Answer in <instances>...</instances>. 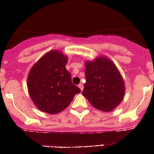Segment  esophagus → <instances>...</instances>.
<instances>
[{"mask_svg": "<svg viewBox=\"0 0 154 154\" xmlns=\"http://www.w3.org/2000/svg\"><path fill=\"white\" fill-rule=\"evenodd\" d=\"M79 88H80V90H81V91H83V90H84V85L82 84H79Z\"/></svg>", "mask_w": 154, "mask_h": 154, "instance_id": "esophagus-1", "label": "esophagus"}]
</instances>
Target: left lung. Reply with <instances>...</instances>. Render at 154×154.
Listing matches in <instances>:
<instances>
[{
  "mask_svg": "<svg viewBox=\"0 0 154 154\" xmlns=\"http://www.w3.org/2000/svg\"><path fill=\"white\" fill-rule=\"evenodd\" d=\"M86 83L82 95L92 106L110 112L123 99L125 84L115 64L106 57L85 62Z\"/></svg>",
  "mask_w": 154,
  "mask_h": 154,
  "instance_id": "left-lung-1",
  "label": "left lung"
}]
</instances>
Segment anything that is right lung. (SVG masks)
Listing matches in <instances>:
<instances>
[{
  "label": "right lung",
  "instance_id": "1",
  "mask_svg": "<svg viewBox=\"0 0 154 154\" xmlns=\"http://www.w3.org/2000/svg\"><path fill=\"white\" fill-rule=\"evenodd\" d=\"M67 57L59 51L48 52L34 64L27 80L29 95L36 106L48 114L65 109L81 90L72 84L66 70Z\"/></svg>",
  "mask_w": 154,
  "mask_h": 154
}]
</instances>
